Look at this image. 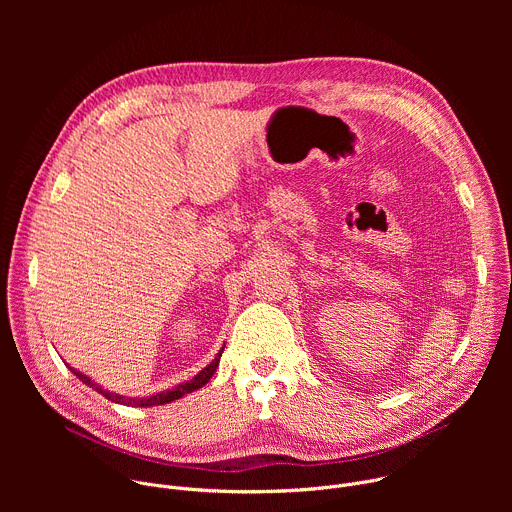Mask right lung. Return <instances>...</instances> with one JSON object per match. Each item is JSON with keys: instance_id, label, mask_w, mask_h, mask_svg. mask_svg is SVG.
I'll list each match as a JSON object with an SVG mask.
<instances>
[{"instance_id": "1", "label": "right lung", "mask_w": 512, "mask_h": 512, "mask_svg": "<svg viewBox=\"0 0 512 512\" xmlns=\"http://www.w3.org/2000/svg\"><path fill=\"white\" fill-rule=\"evenodd\" d=\"M223 350H225V346L218 350V354L214 356V360L208 364V367H204L198 375H194L190 381H184V383H180V385H176V387H172V389H168V391H162V393H154V395H150V397H125V395H119V393H113V391H109V389H105V387H101L99 383H95L91 377H87L85 373H81V371H77V369H72L70 364H68V369L75 373V377L77 379H81L87 387H91V389H95L97 393H101L105 399H109V401H113V403H119V405H127V407H156V405H166V403H172V401H176V399H180V397H184V395H188V393H194V391H198L200 387H204L210 379H212V375H214V371H216V367H218V360H221V356H223Z\"/></svg>"}]
</instances>
